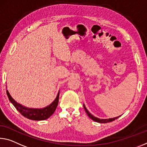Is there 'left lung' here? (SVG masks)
Here are the masks:
<instances>
[{"mask_svg": "<svg viewBox=\"0 0 147 147\" xmlns=\"http://www.w3.org/2000/svg\"><path fill=\"white\" fill-rule=\"evenodd\" d=\"M83 106H84V110L86 111V114H87L88 116H89V117L91 118V119L95 121V122H99V123L111 122H112V121H114V120H115L116 119H117L118 118H119L120 116H117V117H115V118H109V119H100V118H97V117H95V116H93L92 114H91L90 112L87 110V109L86 108V107H85L84 105H83Z\"/></svg>", "mask_w": 147, "mask_h": 147, "instance_id": "obj_1", "label": "left lung"}]
</instances>
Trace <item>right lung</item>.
<instances>
[{
	"instance_id": "right-lung-1",
	"label": "right lung",
	"mask_w": 147,
	"mask_h": 147,
	"mask_svg": "<svg viewBox=\"0 0 147 147\" xmlns=\"http://www.w3.org/2000/svg\"><path fill=\"white\" fill-rule=\"evenodd\" d=\"M7 95L10 102L13 104V105L16 107V109L28 119L32 120H44L48 119L49 117L52 116L56 109L58 102H59V92H58L56 98L50 105L44 107L43 109H31L23 106L22 105L18 103L13 99L10 94H9L8 91L6 90Z\"/></svg>"
}]
</instances>
